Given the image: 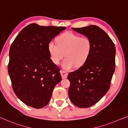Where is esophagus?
Instances as JSON below:
<instances>
[{
    "instance_id": "1",
    "label": "esophagus",
    "mask_w": 128,
    "mask_h": 128,
    "mask_svg": "<svg viewBox=\"0 0 128 128\" xmlns=\"http://www.w3.org/2000/svg\"><path fill=\"white\" fill-rule=\"evenodd\" d=\"M60 74H61V75H62V79H66V78H67L68 73H66V71H64V70H61Z\"/></svg>"
}]
</instances>
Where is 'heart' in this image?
<instances>
[{"mask_svg":"<svg viewBox=\"0 0 128 128\" xmlns=\"http://www.w3.org/2000/svg\"><path fill=\"white\" fill-rule=\"evenodd\" d=\"M57 43L50 41L48 51L51 60L58 64L62 58L66 57L62 63V67L70 70L75 67L83 66L88 60L92 50V43L89 38L80 37L71 32H66L56 39Z\"/></svg>","mask_w":128,"mask_h":128,"instance_id":"1","label":"heart"}]
</instances>
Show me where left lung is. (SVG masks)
<instances>
[{
	"mask_svg": "<svg viewBox=\"0 0 128 128\" xmlns=\"http://www.w3.org/2000/svg\"><path fill=\"white\" fill-rule=\"evenodd\" d=\"M72 29L88 37L92 50L86 62L68 74V95L72 104L87 108L96 104L110 88L115 70L116 47L102 28L95 25Z\"/></svg>",
	"mask_w": 128,
	"mask_h": 128,
	"instance_id": "obj_1",
	"label": "left lung"
}]
</instances>
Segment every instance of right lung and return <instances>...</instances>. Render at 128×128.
Segmentation results:
<instances>
[{
    "instance_id": "add662e5",
    "label": "right lung",
    "mask_w": 128,
    "mask_h": 128,
    "mask_svg": "<svg viewBox=\"0 0 128 128\" xmlns=\"http://www.w3.org/2000/svg\"><path fill=\"white\" fill-rule=\"evenodd\" d=\"M66 28L30 24L11 44L8 75L15 95L26 105L36 108L47 105L55 86L62 80L60 69L51 60L48 47Z\"/></svg>"
}]
</instances>
